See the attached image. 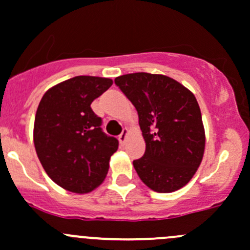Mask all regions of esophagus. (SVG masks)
Segmentation results:
<instances>
[{
  "mask_svg": "<svg viewBox=\"0 0 250 250\" xmlns=\"http://www.w3.org/2000/svg\"><path fill=\"white\" fill-rule=\"evenodd\" d=\"M128 134H129V130H128L127 128H123L122 133H121L120 136H118V139H120L121 144L125 143V141H127V138H128Z\"/></svg>",
  "mask_w": 250,
  "mask_h": 250,
  "instance_id": "esophagus-1",
  "label": "esophagus"
}]
</instances>
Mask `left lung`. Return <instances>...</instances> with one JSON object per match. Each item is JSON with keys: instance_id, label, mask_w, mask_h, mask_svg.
Wrapping results in <instances>:
<instances>
[{"instance_id": "1", "label": "left lung", "mask_w": 250, "mask_h": 250, "mask_svg": "<svg viewBox=\"0 0 250 250\" xmlns=\"http://www.w3.org/2000/svg\"><path fill=\"white\" fill-rule=\"evenodd\" d=\"M138 112L146 153L133 162L141 180L157 192H172L201 164L205 129L193 93L176 80L134 72L114 79Z\"/></svg>"}]
</instances>
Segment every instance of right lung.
I'll return each mask as SVG.
<instances>
[{
    "instance_id": "1",
    "label": "right lung",
    "mask_w": 250,
    "mask_h": 250,
    "mask_svg": "<svg viewBox=\"0 0 250 250\" xmlns=\"http://www.w3.org/2000/svg\"><path fill=\"white\" fill-rule=\"evenodd\" d=\"M111 79L75 76L46 91L34 120V146L49 178L71 192L86 193L106 178L118 141L102 130L91 108Z\"/></svg>"
}]
</instances>
